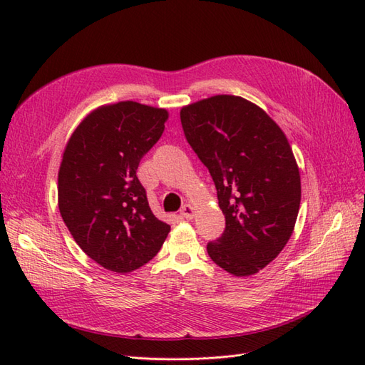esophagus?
<instances>
[{"instance_id": "esophagus-1", "label": "esophagus", "mask_w": 365, "mask_h": 365, "mask_svg": "<svg viewBox=\"0 0 365 365\" xmlns=\"http://www.w3.org/2000/svg\"><path fill=\"white\" fill-rule=\"evenodd\" d=\"M180 213H181V216H182L184 219L192 220L193 216H195V208H193L190 204H185V205H182Z\"/></svg>"}]
</instances>
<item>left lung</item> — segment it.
<instances>
[{"mask_svg": "<svg viewBox=\"0 0 365 365\" xmlns=\"http://www.w3.org/2000/svg\"><path fill=\"white\" fill-rule=\"evenodd\" d=\"M184 135L215 181L225 230L207 245L236 277L267 267L288 244L302 201L300 172L280 126L239 96L219 94L181 109Z\"/></svg>", "mask_w": 365, "mask_h": 365, "instance_id": "left-lung-1", "label": "left lung"}]
</instances>
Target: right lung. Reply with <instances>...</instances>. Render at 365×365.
Returning <instances> with one entry per match:
<instances>
[{
	"label": "right lung",
	"mask_w": 365,
	"mask_h": 365,
	"mask_svg": "<svg viewBox=\"0 0 365 365\" xmlns=\"http://www.w3.org/2000/svg\"><path fill=\"white\" fill-rule=\"evenodd\" d=\"M169 113L132 101L98 106L74 129L58 173L65 225L88 257L117 274L135 271L163 247L170 225L155 215L137 178Z\"/></svg>",
	"instance_id": "right-lung-1"
}]
</instances>
